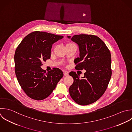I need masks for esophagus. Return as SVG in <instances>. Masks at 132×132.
Here are the masks:
<instances>
[{"mask_svg":"<svg viewBox=\"0 0 132 132\" xmlns=\"http://www.w3.org/2000/svg\"><path fill=\"white\" fill-rule=\"evenodd\" d=\"M64 76H68V72L67 71H64Z\"/></svg>","mask_w":132,"mask_h":132,"instance_id":"34e87169","label":"esophagus"}]
</instances>
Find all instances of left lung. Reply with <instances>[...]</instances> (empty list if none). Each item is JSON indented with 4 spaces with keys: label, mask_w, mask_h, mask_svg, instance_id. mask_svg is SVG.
<instances>
[{
    "label": "left lung",
    "mask_w": 132,
    "mask_h": 132,
    "mask_svg": "<svg viewBox=\"0 0 132 132\" xmlns=\"http://www.w3.org/2000/svg\"><path fill=\"white\" fill-rule=\"evenodd\" d=\"M68 38L79 46L80 57L75 59L77 70H85L84 76L71 71L73 79L69 92L78 104L86 105L97 101L105 92L112 76L111 54L105 44L94 35L79 34Z\"/></svg>",
    "instance_id": "obj_1"
}]
</instances>
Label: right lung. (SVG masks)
<instances>
[{"mask_svg":"<svg viewBox=\"0 0 132 132\" xmlns=\"http://www.w3.org/2000/svg\"><path fill=\"white\" fill-rule=\"evenodd\" d=\"M45 32L34 31L27 35L16 49L15 72L26 94L31 99L42 100L48 97L63 77L57 68L46 72L41 68L43 61L49 59L54 43L63 38Z\"/></svg>","mask_w":132,"mask_h":132,"instance_id":"add662e5","label":"right lung"}]
</instances>
